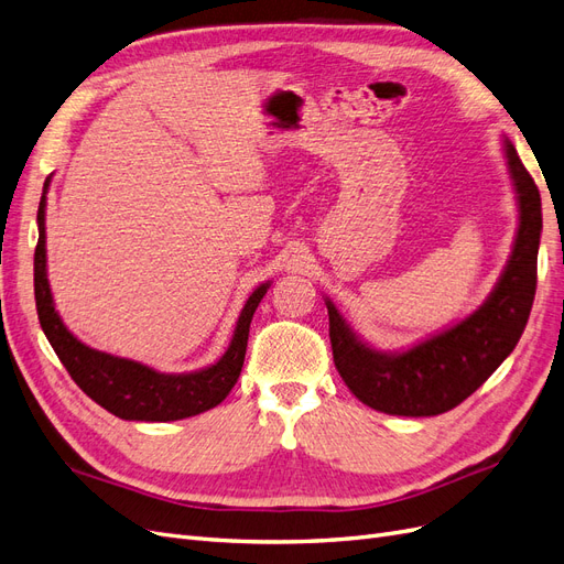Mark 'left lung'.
I'll return each instance as SVG.
<instances>
[{
    "instance_id": "obj_1",
    "label": "left lung",
    "mask_w": 564,
    "mask_h": 564,
    "mask_svg": "<svg viewBox=\"0 0 564 564\" xmlns=\"http://www.w3.org/2000/svg\"><path fill=\"white\" fill-rule=\"evenodd\" d=\"M510 181L518 199L513 251L487 301L466 319L421 344L383 352L371 348L324 299L329 313L334 365L352 395L392 416H437L480 388L524 332L536 292V256L541 240V195L518 152L503 139Z\"/></svg>"
}]
</instances>
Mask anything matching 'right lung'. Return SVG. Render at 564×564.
<instances>
[{"mask_svg": "<svg viewBox=\"0 0 564 564\" xmlns=\"http://www.w3.org/2000/svg\"><path fill=\"white\" fill-rule=\"evenodd\" d=\"M51 176L44 181V193L40 199L37 228L40 240L35 249V301L40 324L48 338L51 348L56 350L58 360L70 373L73 381L87 392L110 414L124 421H178L207 412L226 400L232 386L240 379L245 365L247 338L251 317L259 308L261 299L270 289V282L256 286L247 299L245 308L237 319L235 334L228 350L220 360L187 373H162L148 365L127 360L110 352L84 346L82 340L65 327L56 313L54 296L46 278V191Z\"/></svg>", "mask_w": 564, "mask_h": 564, "instance_id": "add662e5", "label": "right lung"}]
</instances>
